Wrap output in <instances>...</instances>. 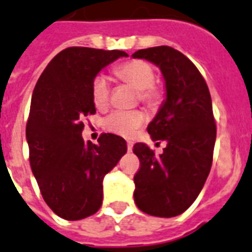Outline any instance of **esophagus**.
<instances>
[{"label":"esophagus","mask_w":252,"mask_h":252,"mask_svg":"<svg viewBox=\"0 0 252 252\" xmlns=\"http://www.w3.org/2000/svg\"><path fill=\"white\" fill-rule=\"evenodd\" d=\"M126 149H128V151H132L133 150V143L130 142V141H128V142H126Z\"/></svg>","instance_id":"obj_1"}]
</instances>
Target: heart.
<instances>
[{
	"label": "heart",
	"instance_id": "heart-1",
	"mask_svg": "<svg viewBox=\"0 0 252 252\" xmlns=\"http://www.w3.org/2000/svg\"><path fill=\"white\" fill-rule=\"evenodd\" d=\"M114 73L122 82L138 90V98L141 102L150 107L158 106L161 101L162 91L154 83V69L149 63L143 60H129L118 65ZM92 101L97 109H105L110 98V83L105 75H97L92 82L91 88ZM146 122L142 111H114L103 120V126L109 132L119 136L129 137L133 132Z\"/></svg>",
	"mask_w": 252,
	"mask_h": 252
}]
</instances>
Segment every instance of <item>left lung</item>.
Returning a JSON list of instances; mask_svg holds the SVG:
<instances>
[{
	"mask_svg": "<svg viewBox=\"0 0 252 252\" xmlns=\"http://www.w3.org/2000/svg\"><path fill=\"white\" fill-rule=\"evenodd\" d=\"M132 56L160 67L166 90L147 126L154 141H165V149L156 156L145 143L133 146L139 158L134 202L146 214L177 217L193 204L210 173L217 138L210 92L193 63L173 47L145 48Z\"/></svg>",
	"mask_w": 252,
	"mask_h": 252,
	"instance_id": "obj_1",
	"label": "left lung"
}]
</instances>
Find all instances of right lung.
Segmentation results:
<instances>
[{
	"label": "right lung",
	"mask_w": 252,
	"mask_h": 252,
	"mask_svg": "<svg viewBox=\"0 0 252 252\" xmlns=\"http://www.w3.org/2000/svg\"><path fill=\"white\" fill-rule=\"evenodd\" d=\"M128 54L69 47L46 66L32 96L27 123L29 161L43 200L66 220L94 215L102 205L103 177L126 152L122 137L103 133L98 145L82 137L96 107L91 88L103 67Z\"/></svg>",
	"instance_id": "obj_1"
}]
</instances>
